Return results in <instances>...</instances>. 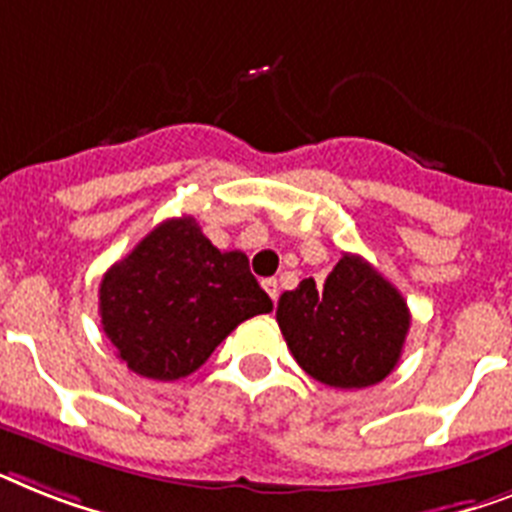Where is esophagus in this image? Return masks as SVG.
I'll return each instance as SVG.
<instances>
[{"instance_id":"obj_1","label":"esophagus","mask_w":512,"mask_h":512,"mask_svg":"<svg viewBox=\"0 0 512 512\" xmlns=\"http://www.w3.org/2000/svg\"><path fill=\"white\" fill-rule=\"evenodd\" d=\"M261 285H264V290H266V293H269V298H272V301L277 303V298H280V282L274 280V277H266V280L261 282Z\"/></svg>"}]
</instances>
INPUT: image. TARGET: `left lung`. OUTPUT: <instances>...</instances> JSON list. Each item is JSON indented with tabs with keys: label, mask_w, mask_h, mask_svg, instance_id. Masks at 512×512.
Returning <instances> with one entry per match:
<instances>
[{
	"label": "left lung",
	"mask_w": 512,
	"mask_h": 512,
	"mask_svg": "<svg viewBox=\"0 0 512 512\" xmlns=\"http://www.w3.org/2000/svg\"><path fill=\"white\" fill-rule=\"evenodd\" d=\"M277 324L306 374L337 390H361L398 366L411 311L369 261L345 253L324 285L308 277L280 295Z\"/></svg>",
	"instance_id": "8db88e82"
}]
</instances>
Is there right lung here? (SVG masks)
Here are the masks:
<instances>
[{"instance_id":"obj_1","label":"right lung","mask_w":512,"mask_h":512,"mask_svg":"<svg viewBox=\"0 0 512 512\" xmlns=\"http://www.w3.org/2000/svg\"><path fill=\"white\" fill-rule=\"evenodd\" d=\"M269 311L246 253L211 246L193 217L156 225L99 287L117 358L159 382L193 374L240 322Z\"/></svg>"}]
</instances>
